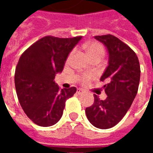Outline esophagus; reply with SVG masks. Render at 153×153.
Here are the masks:
<instances>
[{
    "label": "esophagus",
    "mask_w": 153,
    "mask_h": 153,
    "mask_svg": "<svg viewBox=\"0 0 153 153\" xmlns=\"http://www.w3.org/2000/svg\"><path fill=\"white\" fill-rule=\"evenodd\" d=\"M83 93V89H81V88H78V89H77V93H78V94H82Z\"/></svg>",
    "instance_id": "obj_1"
}]
</instances>
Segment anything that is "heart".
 Masks as SVG:
<instances>
[{"label": "heart", "instance_id": "1", "mask_svg": "<svg viewBox=\"0 0 153 153\" xmlns=\"http://www.w3.org/2000/svg\"><path fill=\"white\" fill-rule=\"evenodd\" d=\"M86 51L90 58L95 56H103V55H104V49H103L102 46L101 44L97 43V42L88 44L86 47ZM72 55H73V52L70 54L69 59L71 57ZM88 78H89L88 76H84L83 77V80L86 81V80L88 79Z\"/></svg>", "mask_w": 153, "mask_h": 153}]
</instances>
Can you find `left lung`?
I'll return each mask as SVG.
<instances>
[{
  "instance_id": "left-lung-1",
  "label": "left lung",
  "mask_w": 153,
  "mask_h": 153,
  "mask_svg": "<svg viewBox=\"0 0 153 153\" xmlns=\"http://www.w3.org/2000/svg\"><path fill=\"white\" fill-rule=\"evenodd\" d=\"M106 47L108 65L100 80L106 82V98L100 100L94 94V102L85 110L88 120L97 128L106 129L117 125L130 108L138 93L140 65L130 47L113 35L96 36Z\"/></svg>"
}]
</instances>
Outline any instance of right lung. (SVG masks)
Returning <instances> with one entry per match:
<instances>
[{
  "mask_svg": "<svg viewBox=\"0 0 153 153\" xmlns=\"http://www.w3.org/2000/svg\"><path fill=\"white\" fill-rule=\"evenodd\" d=\"M82 37L59 38L47 36L25 51L15 69V84L19 102L36 125L48 127L63 115L65 101L76 88L60 89L55 77L61 73L67 58Z\"/></svg>",
  "mask_w": 153,
  "mask_h": 153,
  "instance_id": "add662e5",
  "label": "right lung"
}]
</instances>
